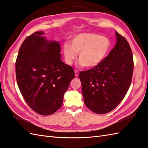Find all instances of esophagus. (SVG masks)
Instances as JSON below:
<instances>
[{
	"label": "esophagus",
	"instance_id": "34e87169",
	"mask_svg": "<svg viewBox=\"0 0 148 148\" xmlns=\"http://www.w3.org/2000/svg\"><path fill=\"white\" fill-rule=\"evenodd\" d=\"M74 73H75V77H77L78 75H79V72L77 71H75Z\"/></svg>",
	"mask_w": 148,
	"mask_h": 148
}]
</instances>
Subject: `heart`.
Segmentation results:
<instances>
[{
  "label": "heart",
  "mask_w": 148,
  "mask_h": 148,
  "mask_svg": "<svg viewBox=\"0 0 148 148\" xmlns=\"http://www.w3.org/2000/svg\"><path fill=\"white\" fill-rule=\"evenodd\" d=\"M110 42L108 38L94 33H81L74 36L71 45H64L65 58L68 64H72L79 53V60L81 65L88 68L95 67L107 55Z\"/></svg>",
  "instance_id": "obj_1"
}]
</instances>
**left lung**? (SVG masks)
Returning a JSON list of instances; mask_svg holds the SVG:
<instances>
[{
	"label": "left lung",
	"instance_id": "obj_1",
	"mask_svg": "<svg viewBox=\"0 0 148 148\" xmlns=\"http://www.w3.org/2000/svg\"><path fill=\"white\" fill-rule=\"evenodd\" d=\"M116 43L100 64L80 72L84 103L94 113L113 110L124 98L132 81V52L127 41L116 32Z\"/></svg>",
	"mask_w": 148,
	"mask_h": 148
}]
</instances>
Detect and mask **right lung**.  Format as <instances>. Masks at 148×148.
Wrapping results in <instances>:
<instances>
[{
  "label": "right lung",
  "instance_id": "obj_1",
  "mask_svg": "<svg viewBox=\"0 0 148 148\" xmlns=\"http://www.w3.org/2000/svg\"><path fill=\"white\" fill-rule=\"evenodd\" d=\"M43 35L36 32L24 40L16 58V76L27 105L38 114L49 115L62 105L75 74L61 60L60 44L48 42Z\"/></svg>",
  "mask_w": 148,
  "mask_h": 148
}]
</instances>
